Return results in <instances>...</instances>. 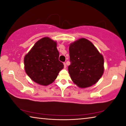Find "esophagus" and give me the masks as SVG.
<instances>
[{
    "label": "esophagus",
    "instance_id": "esophagus-1",
    "mask_svg": "<svg viewBox=\"0 0 126 126\" xmlns=\"http://www.w3.org/2000/svg\"><path fill=\"white\" fill-rule=\"evenodd\" d=\"M63 64H64V68H65L66 67H67V65H66V63H64Z\"/></svg>",
    "mask_w": 126,
    "mask_h": 126
}]
</instances>
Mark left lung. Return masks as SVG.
Masks as SVG:
<instances>
[{"mask_svg":"<svg viewBox=\"0 0 126 126\" xmlns=\"http://www.w3.org/2000/svg\"><path fill=\"white\" fill-rule=\"evenodd\" d=\"M69 51L68 72L74 83L80 88L96 83L104 73V58L94 44L82 38L69 44Z\"/></svg>","mask_w":126,"mask_h":126,"instance_id":"8db88e82","label":"left lung"}]
</instances>
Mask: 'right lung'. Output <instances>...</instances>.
<instances>
[{"mask_svg":"<svg viewBox=\"0 0 126 126\" xmlns=\"http://www.w3.org/2000/svg\"><path fill=\"white\" fill-rule=\"evenodd\" d=\"M57 43L46 37L35 43L24 58L25 71L34 82L48 86L54 82L64 68L59 61Z\"/></svg>","mask_w":126,"mask_h":126,"instance_id":"right-lung-1","label":"right lung"}]
</instances>
